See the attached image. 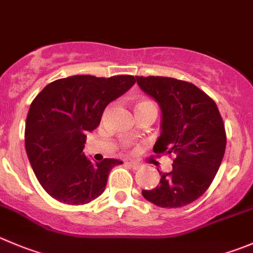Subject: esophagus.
<instances>
[{"label": "esophagus", "instance_id": "1", "mask_svg": "<svg viewBox=\"0 0 253 253\" xmlns=\"http://www.w3.org/2000/svg\"><path fill=\"white\" fill-rule=\"evenodd\" d=\"M127 163L129 164V167H131L132 169H138L139 167H141V164L137 163V162H134V161H129V162H127Z\"/></svg>", "mask_w": 253, "mask_h": 253}]
</instances>
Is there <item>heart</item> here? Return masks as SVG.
<instances>
[{
	"label": "heart",
	"mask_w": 253,
	"mask_h": 253,
	"mask_svg": "<svg viewBox=\"0 0 253 253\" xmlns=\"http://www.w3.org/2000/svg\"><path fill=\"white\" fill-rule=\"evenodd\" d=\"M143 102H149V101H141V102H138V104H137V105H139V104H143Z\"/></svg>",
	"instance_id": "heart-1"
}]
</instances>
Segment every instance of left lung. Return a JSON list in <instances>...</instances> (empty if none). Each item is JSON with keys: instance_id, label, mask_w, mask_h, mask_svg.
<instances>
[{"instance_id": "8db88e82", "label": "left lung", "mask_w": 253, "mask_h": 253, "mask_svg": "<svg viewBox=\"0 0 253 253\" xmlns=\"http://www.w3.org/2000/svg\"><path fill=\"white\" fill-rule=\"evenodd\" d=\"M139 89L158 102L161 136L154 152L174 153L173 170L159 171V185L142 190L161 208H180L202 197L216 175L226 133L214 100L190 83L166 77H136Z\"/></svg>"}]
</instances>
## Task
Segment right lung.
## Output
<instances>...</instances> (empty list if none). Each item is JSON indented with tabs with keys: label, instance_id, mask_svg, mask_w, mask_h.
Segmentation results:
<instances>
[{
	"label": "right lung",
	"instance_id": "add662e5",
	"mask_svg": "<svg viewBox=\"0 0 253 253\" xmlns=\"http://www.w3.org/2000/svg\"><path fill=\"white\" fill-rule=\"evenodd\" d=\"M136 83L132 75H74L46 85L29 107L24 142L44 190L58 202L82 205L104 193L110 170L122 162L92 163L83 149L105 107Z\"/></svg>",
	"mask_w": 253,
	"mask_h": 253
}]
</instances>
